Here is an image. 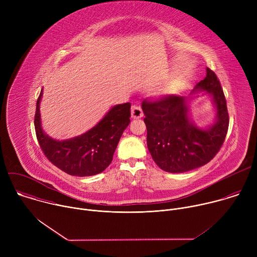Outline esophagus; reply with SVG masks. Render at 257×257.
I'll return each instance as SVG.
<instances>
[{
  "instance_id": "34e87169",
  "label": "esophagus",
  "mask_w": 257,
  "mask_h": 257,
  "mask_svg": "<svg viewBox=\"0 0 257 257\" xmlns=\"http://www.w3.org/2000/svg\"><path fill=\"white\" fill-rule=\"evenodd\" d=\"M143 116V112L139 105H133L131 108V117L132 119H139Z\"/></svg>"
}]
</instances>
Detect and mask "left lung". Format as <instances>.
Segmentation results:
<instances>
[{
    "label": "left lung",
    "instance_id": "obj_1",
    "mask_svg": "<svg viewBox=\"0 0 257 257\" xmlns=\"http://www.w3.org/2000/svg\"><path fill=\"white\" fill-rule=\"evenodd\" d=\"M200 92L212 97L215 122L202 128L189 117V103ZM188 97L167 95L143 100L142 111L148 129L149 151L156 164L169 173H185L210 162L225 141L229 114L223 88L214 72L206 68V77L196 84Z\"/></svg>",
    "mask_w": 257,
    "mask_h": 257
}]
</instances>
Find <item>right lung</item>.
<instances>
[{
	"instance_id": "add662e5",
	"label": "right lung",
	"mask_w": 257,
	"mask_h": 257,
	"mask_svg": "<svg viewBox=\"0 0 257 257\" xmlns=\"http://www.w3.org/2000/svg\"><path fill=\"white\" fill-rule=\"evenodd\" d=\"M43 89L36 102L34 127L41 149L48 160L71 176L87 177L104 171L113 161L119 140L130 123L131 103L114 105L85 133L66 140H56L45 133L41 119Z\"/></svg>"
}]
</instances>
